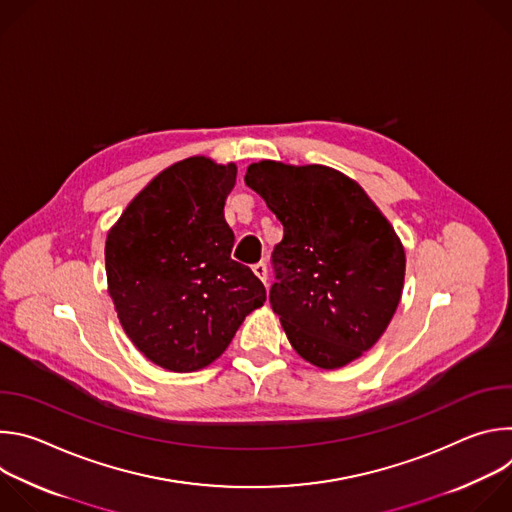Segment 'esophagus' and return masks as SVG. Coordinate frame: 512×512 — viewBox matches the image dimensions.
Instances as JSON below:
<instances>
[{"label": "esophagus", "instance_id": "1", "mask_svg": "<svg viewBox=\"0 0 512 512\" xmlns=\"http://www.w3.org/2000/svg\"><path fill=\"white\" fill-rule=\"evenodd\" d=\"M253 273H255L263 283H267V265H265L263 261H259V263L253 265Z\"/></svg>", "mask_w": 512, "mask_h": 512}]
</instances>
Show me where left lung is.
Wrapping results in <instances>:
<instances>
[{
	"label": "left lung",
	"mask_w": 512,
	"mask_h": 512,
	"mask_svg": "<svg viewBox=\"0 0 512 512\" xmlns=\"http://www.w3.org/2000/svg\"><path fill=\"white\" fill-rule=\"evenodd\" d=\"M245 184L283 225L269 302L289 344L326 371L356 360L401 300L405 249L395 229L358 182L328 166L261 160Z\"/></svg>",
	"instance_id": "left-lung-1"
}]
</instances>
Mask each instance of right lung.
Wrapping results in <instances>:
<instances>
[{
  "label": "right lung",
  "mask_w": 512,
  "mask_h": 512,
  "mask_svg": "<svg viewBox=\"0 0 512 512\" xmlns=\"http://www.w3.org/2000/svg\"><path fill=\"white\" fill-rule=\"evenodd\" d=\"M237 166L192 156L145 186L109 229L107 289L133 346L158 367L192 373L231 344L265 287L231 259L225 200Z\"/></svg>",
  "instance_id": "obj_1"
}]
</instances>
